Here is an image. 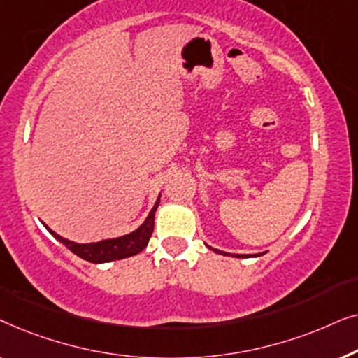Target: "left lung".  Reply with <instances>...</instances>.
I'll use <instances>...</instances> for the list:
<instances>
[{
    "instance_id": "1",
    "label": "left lung",
    "mask_w": 358,
    "mask_h": 358,
    "mask_svg": "<svg viewBox=\"0 0 358 358\" xmlns=\"http://www.w3.org/2000/svg\"><path fill=\"white\" fill-rule=\"evenodd\" d=\"M210 248V246H208ZM210 249H213V248H210ZM215 252H220V254H224V256H231V254H227V252H222V251H218V249H213ZM234 256V254H233ZM257 256H261V254H256V257ZM236 257H249V254H236Z\"/></svg>"
}]
</instances>
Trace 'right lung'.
<instances>
[{
  "label": "right lung",
  "instance_id": "obj_1",
  "mask_svg": "<svg viewBox=\"0 0 358 358\" xmlns=\"http://www.w3.org/2000/svg\"><path fill=\"white\" fill-rule=\"evenodd\" d=\"M158 205H159V199L156 200L155 207L151 208V212L148 213V217H146L145 222L141 223L135 231L124 234V236H119V238L102 239V241H97V243L80 244V243L70 241V239L62 238L60 234L52 231L45 223H43V227L50 231L53 238L58 239L62 244H65L73 254H76L78 257L85 259L87 262L102 264V262L119 261V259L135 256V254L141 252L146 248V244H148L151 233H153V228H155V212L156 208H158Z\"/></svg>",
  "mask_w": 358,
  "mask_h": 358
}]
</instances>
